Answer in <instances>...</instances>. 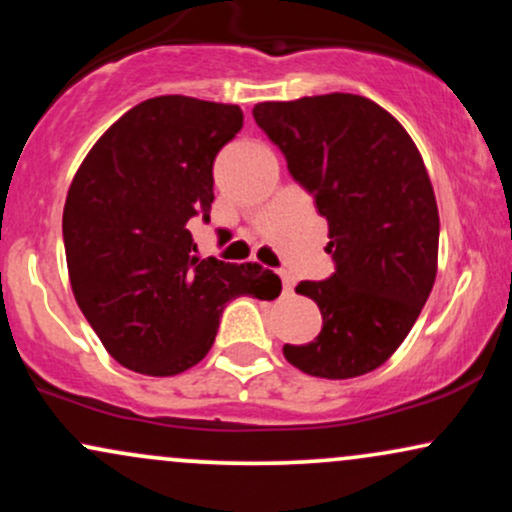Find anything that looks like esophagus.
Masks as SVG:
<instances>
[{"mask_svg":"<svg viewBox=\"0 0 512 512\" xmlns=\"http://www.w3.org/2000/svg\"><path fill=\"white\" fill-rule=\"evenodd\" d=\"M279 276H281V284H284V291H286V293L293 291V286H296V279H293V274L281 272Z\"/></svg>","mask_w":512,"mask_h":512,"instance_id":"esophagus-1","label":"esophagus"}]
</instances>
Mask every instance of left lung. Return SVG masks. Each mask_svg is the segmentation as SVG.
Wrapping results in <instances>:
<instances>
[{
    "mask_svg": "<svg viewBox=\"0 0 512 512\" xmlns=\"http://www.w3.org/2000/svg\"><path fill=\"white\" fill-rule=\"evenodd\" d=\"M252 115L315 197L337 262L330 279L296 286L322 330L286 344V361L315 378L366 375L407 339L436 281L440 221L424 158L395 117L354 93L264 101Z\"/></svg>",
    "mask_w": 512,
    "mask_h": 512,
    "instance_id": "8db88e82",
    "label": "left lung"
}]
</instances>
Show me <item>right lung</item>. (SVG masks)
<instances>
[{
    "label": "right lung",
    "instance_id": "right-lung-1",
    "mask_svg": "<svg viewBox=\"0 0 512 512\" xmlns=\"http://www.w3.org/2000/svg\"><path fill=\"white\" fill-rule=\"evenodd\" d=\"M243 127L238 105L156 96L93 144L64 202L69 284L105 351L168 378L214 344L223 305L267 301L281 279L260 264L197 257L187 223L209 221L214 158Z\"/></svg>",
    "mask_w": 512,
    "mask_h": 512
}]
</instances>
